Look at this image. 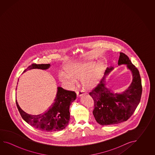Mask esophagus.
I'll use <instances>...</instances> for the list:
<instances>
[{"instance_id":"1","label":"esophagus","mask_w":155,"mask_h":155,"mask_svg":"<svg viewBox=\"0 0 155 155\" xmlns=\"http://www.w3.org/2000/svg\"><path fill=\"white\" fill-rule=\"evenodd\" d=\"M76 94L78 96H81L83 95H85L86 94V92L83 90H81V91H76Z\"/></svg>"}]
</instances>
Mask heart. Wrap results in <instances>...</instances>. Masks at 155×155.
<instances>
[{"label":"heart","mask_w":155,"mask_h":155,"mask_svg":"<svg viewBox=\"0 0 155 155\" xmlns=\"http://www.w3.org/2000/svg\"><path fill=\"white\" fill-rule=\"evenodd\" d=\"M105 69L103 63L95 65L94 63H74L65 68L66 73L60 72L59 80L68 87L76 82V79L81 78V83L86 89H91L99 82Z\"/></svg>","instance_id":"1"}]
</instances>
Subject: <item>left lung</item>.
I'll return each mask as SVG.
<instances>
[{
  "instance_id": "obj_1",
  "label": "left lung",
  "mask_w": 155,
  "mask_h": 155,
  "mask_svg": "<svg viewBox=\"0 0 155 155\" xmlns=\"http://www.w3.org/2000/svg\"><path fill=\"white\" fill-rule=\"evenodd\" d=\"M120 54L118 65H127L132 74V81L129 88L122 94H118L106 87V75L113 69L111 67L106 69L99 84L89 93L94 101L93 115L101 125H115L127 121L135 112L141 97V79L138 69L126 54Z\"/></svg>"
}]
</instances>
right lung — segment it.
<instances>
[{
	"label": "right lung",
	"instance_id": "obj_1",
	"mask_svg": "<svg viewBox=\"0 0 155 155\" xmlns=\"http://www.w3.org/2000/svg\"><path fill=\"white\" fill-rule=\"evenodd\" d=\"M50 66L49 64H32L23 73L33 69H48ZM76 98V93L74 91H68L58 87L54 102L49 110L44 114L38 115H31L24 112L18 105L17 100L16 104L21 117L30 125L42 131H58L65 129L68 125L70 120V106Z\"/></svg>",
	"mask_w": 155,
	"mask_h": 155
}]
</instances>
